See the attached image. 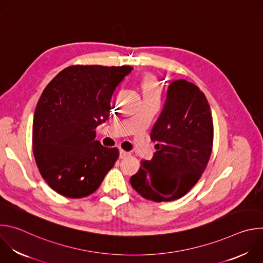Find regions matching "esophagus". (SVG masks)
Returning <instances> with one entry per match:
<instances>
[{"label":"esophagus","instance_id":"obj_1","mask_svg":"<svg viewBox=\"0 0 263 263\" xmlns=\"http://www.w3.org/2000/svg\"><path fill=\"white\" fill-rule=\"evenodd\" d=\"M130 153L129 152H126L124 151V149H120V158L123 159V158H126L127 156H129Z\"/></svg>","mask_w":263,"mask_h":263}]
</instances>
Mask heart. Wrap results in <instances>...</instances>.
<instances>
[{
  "label": "heart",
  "instance_id": "b5f03b06",
  "mask_svg": "<svg viewBox=\"0 0 263 263\" xmlns=\"http://www.w3.org/2000/svg\"><path fill=\"white\" fill-rule=\"evenodd\" d=\"M144 98H159V86L156 80L151 76H144L141 82Z\"/></svg>",
  "mask_w": 263,
  "mask_h": 263
}]
</instances>
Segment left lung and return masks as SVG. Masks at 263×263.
Instances as JSON below:
<instances>
[{"mask_svg": "<svg viewBox=\"0 0 263 263\" xmlns=\"http://www.w3.org/2000/svg\"><path fill=\"white\" fill-rule=\"evenodd\" d=\"M151 139L158 142L157 151L151 160H141L140 168L130 179L131 185L147 200H177L201 178L212 151L211 111L197 85L184 79L168 85Z\"/></svg>", "mask_w": 263, "mask_h": 263, "instance_id": "1", "label": "left lung"}]
</instances>
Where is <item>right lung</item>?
<instances>
[{
  "instance_id": "obj_1",
  "label": "right lung",
  "mask_w": 263,
  "mask_h": 263,
  "mask_svg": "<svg viewBox=\"0 0 263 263\" xmlns=\"http://www.w3.org/2000/svg\"><path fill=\"white\" fill-rule=\"evenodd\" d=\"M129 66L72 65L47 85L33 119V154L56 193L83 198L95 193L119 158L117 147L96 140L110 116V101Z\"/></svg>"
}]
</instances>
